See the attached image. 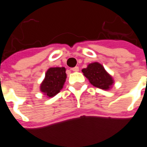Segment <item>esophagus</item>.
<instances>
[{"label":"esophagus","mask_w":147,"mask_h":147,"mask_svg":"<svg viewBox=\"0 0 147 147\" xmlns=\"http://www.w3.org/2000/svg\"><path fill=\"white\" fill-rule=\"evenodd\" d=\"M71 70L73 71H79L80 68H79V67H72V68H71Z\"/></svg>","instance_id":"esophagus-1"}]
</instances>
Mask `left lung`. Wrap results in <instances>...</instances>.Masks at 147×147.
<instances>
[{
  "label": "left lung",
  "instance_id": "8db88e82",
  "mask_svg": "<svg viewBox=\"0 0 147 147\" xmlns=\"http://www.w3.org/2000/svg\"><path fill=\"white\" fill-rule=\"evenodd\" d=\"M82 71L93 86L100 89L109 90L114 83L112 76L98 62L88 64L87 67L83 68Z\"/></svg>",
  "mask_w": 147,
  "mask_h": 147
}]
</instances>
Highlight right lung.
I'll return each instance as SVG.
<instances>
[{
    "instance_id": "obj_1",
    "label": "right lung",
    "mask_w": 147,
    "mask_h": 147,
    "mask_svg": "<svg viewBox=\"0 0 147 147\" xmlns=\"http://www.w3.org/2000/svg\"><path fill=\"white\" fill-rule=\"evenodd\" d=\"M65 67H50L49 68L44 80L40 86V90L45 95L52 98L61 91L67 78Z\"/></svg>"
}]
</instances>
